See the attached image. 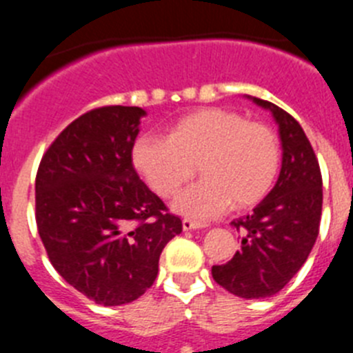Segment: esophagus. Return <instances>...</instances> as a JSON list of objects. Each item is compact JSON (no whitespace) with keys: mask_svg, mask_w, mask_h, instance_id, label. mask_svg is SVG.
Returning a JSON list of instances; mask_svg holds the SVG:
<instances>
[{"mask_svg":"<svg viewBox=\"0 0 353 353\" xmlns=\"http://www.w3.org/2000/svg\"><path fill=\"white\" fill-rule=\"evenodd\" d=\"M207 224L203 223H199V221H192V219H183L182 221V228L185 230V232H189V230H196V228H205Z\"/></svg>","mask_w":353,"mask_h":353,"instance_id":"obj_1","label":"esophagus"}]
</instances>
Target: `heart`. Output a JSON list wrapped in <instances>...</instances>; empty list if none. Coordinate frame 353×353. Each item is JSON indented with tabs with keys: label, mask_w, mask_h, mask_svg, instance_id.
I'll return each instance as SVG.
<instances>
[{
	"label": "heart",
	"mask_w": 353,
	"mask_h": 353,
	"mask_svg": "<svg viewBox=\"0 0 353 353\" xmlns=\"http://www.w3.org/2000/svg\"><path fill=\"white\" fill-rule=\"evenodd\" d=\"M134 168L162 198H173L198 173L174 208L205 219L228 207H254L272 191L281 168L277 134L261 121L221 108L198 109L173 121L166 138L145 136L132 148Z\"/></svg>",
	"instance_id": "obj_1"
}]
</instances>
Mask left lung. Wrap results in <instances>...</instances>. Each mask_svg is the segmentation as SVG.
I'll use <instances>...</instances> for the list:
<instances>
[{
  "label": "left lung",
  "mask_w": 353,
  "mask_h": 353,
  "mask_svg": "<svg viewBox=\"0 0 353 353\" xmlns=\"http://www.w3.org/2000/svg\"><path fill=\"white\" fill-rule=\"evenodd\" d=\"M279 127L281 173L252 214L233 221L242 245L224 265L212 267L217 285L242 299H265L285 288L316 242L322 217V173L301 123L285 109L252 97Z\"/></svg>",
  "instance_id": "obj_1"
}]
</instances>
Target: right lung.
<instances>
[{
	"instance_id": "add662e5",
	"label": "right lung",
	"mask_w": 353,
	"mask_h": 353,
	"mask_svg": "<svg viewBox=\"0 0 353 353\" xmlns=\"http://www.w3.org/2000/svg\"><path fill=\"white\" fill-rule=\"evenodd\" d=\"M145 111L104 105L51 143L35 180V219L49 261L95 304L121 305L154 285L164 245L182 232L132 166Z\"/></svg>"
}]
</instances>
